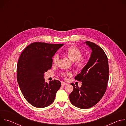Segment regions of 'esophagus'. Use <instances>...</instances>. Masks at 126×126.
Segmentation results:
<instances>
[{"mask_svg":"<svg viewBox=\"0 0 126 126\" xmlns=\"http://www.w3.org/2000/svg\"><path fill=\"white\" fill-rule=\"evenodd\" d=\"M61 85H62V86H65V85H67V84L63 81H61Z\"/></svg>","mask_w":126,"mask_h":126,"instance_id":"1","label":"esophagus"}]
</instances>
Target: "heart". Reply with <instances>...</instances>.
I'll return each instance as SVG.
<instances>
[{"label": "heart", "mask_w": 126, "mask_h": 126, "mask_svg": "<svg viewBox=\"0 0 126 126\" xmlns=\"http://www.w3.org/2000/svg\"><path fill=\"white\" fill-rule=\"evenodd\" d=\"M65 55L72 61H74L75 67L79 69H83L87 65L88 62V57L86 56H82V51L74 46H71L68 47L64 51ZM59 56L58 54H55L52 58V62L54 64H56L59 60ZM72 73L69 71L63 72L61 74L62 77L71 75Z\"/></svg>", "instance_id": "obj_1"}]
</instances>
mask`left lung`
<instances>
[{
    "mask_svg": "<svg viewBox=\"0 0 126 126\" xmlns=\"http://www.w3.org/2000/svg\"><path fill=\"white\" fill-rule=\"evenodd\" d=\"M92 52L86 67L75 79L82 82V86H75L69 95L71 103L80 109H86L97 104L105 94L109 80L108 58L104 50L94 43L86 41Z\"/></svg>",
    "mask_w": 126,
    "mask_h": 126,
    "instance_id": "1",
    "label": "left lung"
}]
</instances>
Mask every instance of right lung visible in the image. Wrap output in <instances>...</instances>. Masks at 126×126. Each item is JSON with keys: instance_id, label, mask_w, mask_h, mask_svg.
Masks as SVG:
<instances>
[{"instance_id": "right-lung-1", "label": "right lung", "mask_w": 126, "mask_h": 126, "mask_svg": "<svg viewBox=\"0 0 126 126\" xmlns=\"http://www.w3.org/2000/svg\"><path fill=\"white\" fill-rule=\"evenodd\" d=\"M63 45L35 42L28 45L19 58L17 80L25 99L35 107L51 105L61 86L56 80L45 83L44 75L52 67V57Z\"/></svg>"}]
</instances>
